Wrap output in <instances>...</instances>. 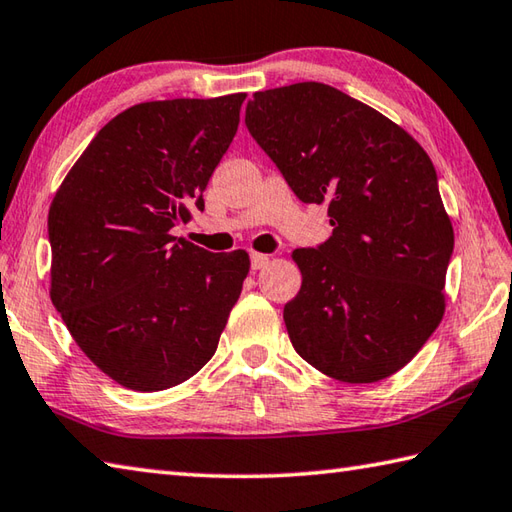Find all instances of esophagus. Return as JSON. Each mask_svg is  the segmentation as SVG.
<instances>
[{"mask_svg":"<svg viewBox=\"0 0 512 512\" xmlns=\"http://www.w3.org/2000/svg\"><path fill=\"white\" fill-rule=\"evenodd\" d=\"M268 262H270V257H268V255H262V253H250V268H253V270L264 268Z\"/></svg>","mask_w":512,"mask_h":512,"instance_id":"1","label":"esophagus"}]
</instances>
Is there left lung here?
<instances>
[{"label": "left lung", "mask_w": 512, "mask_h": 512, "mask_svg": "<svg viewBox=\"0 0 512 512\" xmlns=\"http://www.w3.org/2000/svg\"><path fill=\"white\" fill-rule=\"evenodd\" d=\"M246 126L330 235L293 250L302 288L284 306L299 357L348 384L402 370L446 308L453 224L426 150L342 90L302 82L255 93Z\"/></svg>", "instance_id": "obj_1"}]
</instances>
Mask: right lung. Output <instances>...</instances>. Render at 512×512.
Masks as SVG:
<instances>
[{"mask_svg": "<svg viewBox=\"0 0 512 512\" xmlns=\"http://www.w3.org/2000/svg\"><path fill=\"white\" fill-rule=\"evenodd\" d=\"M246 93L126 108L68 170L48 210L50 299L84 355L155 393L215 355L248 275L246 250L208 253L173 228L204 210Z\"/></svg>", "mask_w": 512, "mask_h": 512, "instance_id": "1", "label": "right lung"}]
</instances>
